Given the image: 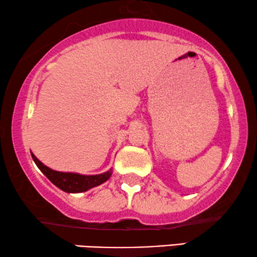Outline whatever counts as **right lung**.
<instances>
[{
    "mask_svg": "<svg viewBox=\"0 0 257 257\" xmlns=\"http://www.w3.org/2000/svg\"><path fill=\"white\" fill-rule=\"evenodd\" d=\"M32 153V152H31ZM33 161L38 165V168L41 170L43 175L47 177L55 186L61 189L62 191L69 192V194H78V192L87 191L88 189L98 186L102 183L107 181L111 177L112 170L106 171L100 175H80V173L73 172H60L55 170L49 169L48 166L42 164L38 158L32 153Z\"/></svg>",
    "mask_w": 257,
    "mask_h": 257,
    "instance_id": "right-lung-1",
    "label": "right lung"
}]
</instances>
